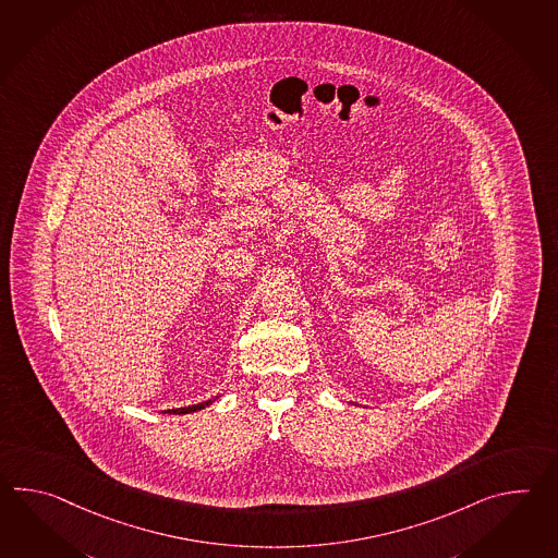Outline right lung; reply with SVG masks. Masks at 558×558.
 <instances>
[{
  "mask_svg": "<svg viewBox=\"0 0 558 558\" xmlns=\"http://www.w3.org/2000/svg\"><path fill=\"white\" fill-rule=\"evenodd\" d=\"M214 400H206V402H199V404H192V407H186V409H173L168 410L170 414H190V412H196V410L206 409V407H210Z\"/></svg>",
  "mask_w": 558,
  "mask_h": 558,
  "instance_id": "obj_1",
  "label": "right lung"
}]
</instances>
